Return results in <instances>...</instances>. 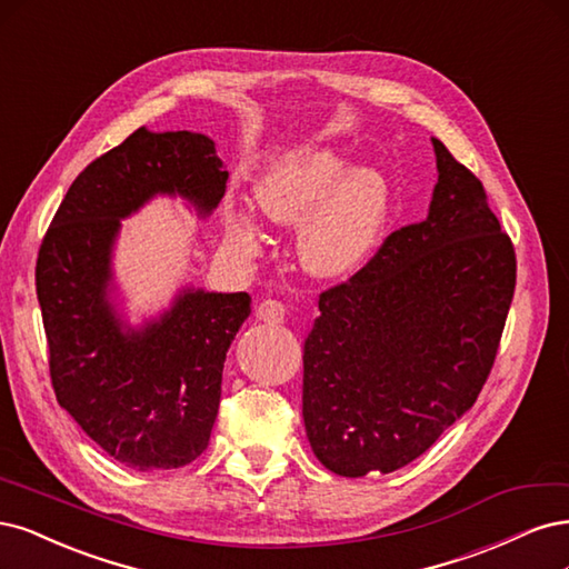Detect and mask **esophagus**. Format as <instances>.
<instances>
[{"label": "esophagus", "mask_w": 569, "mask_h": 569, "mask_svg": "<svg viewBox=\"0 0 569 569\" xmlns=\"http://www.w3.org/2000/svg\"><path fill=\"white\" fill-rule=\"evenodd\" d=\"M254 315H258L260 321L277 326V323H283V319H286V305L279 300H264V302H260Z\"/></svg>", "instance_id": "34e87169"}]
</instances>
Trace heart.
Here are the masks:
<instances>
[{"label":"heart","instance_id":"1","mask_svg":"<svg viewBox=\"0 0 569 569\" xmlns=\"http://www.w3.org/2000/svg\"><path fill=\"white\" fill-rule=\"evenodd\" d=\"M252 206L271 224L296 229V258L319 281H342L373 258L390 219V184L376 168H352L333 146H305L267 162L252 181ZM227 243L243 258L267 238L252 210L227 203Z\"/></svg>","mask_w":569,"mask_h":569}]
</instances>
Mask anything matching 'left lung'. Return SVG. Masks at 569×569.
I'll use <instances>...</instances> for the list:
<instances>
[{"mask_svg":"<svg viewBox=\"0 0 569 569\" xmlns=\"http://www.w3.org/2000/svg\"><path fill=\"white\" fill-rule=\"evenodd\" d=\"M432 149L428 217L321 292L305 340L307 439L342 478L411 463L475 405L516 290V250L480 179L435 137Z\"/></svg>","mask_w":569,"mask_h":569,"instance_id":"8db88e82","label":"left lung"}]
</instances>
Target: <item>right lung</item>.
<instances>
[{"label": "right lung", "mask_w": 569, "mask_h": 569, "mask_svg": "<svg viewBox=\"0 0 569 569\" xmlns=\"http://www.w3.org/2000/svg\"><path fill=\"white\" fill-rule=\"evenodd\" d=\"M227 179L212 139L139 127L78 174L42 241L34 281L53 392L127 468H181L208 449L250 296L187 283L156 317L130 323L113 271L122 219L158 196L206 219Z\"/></svg>", "instance_id": "add662e5"}]
</instances>
